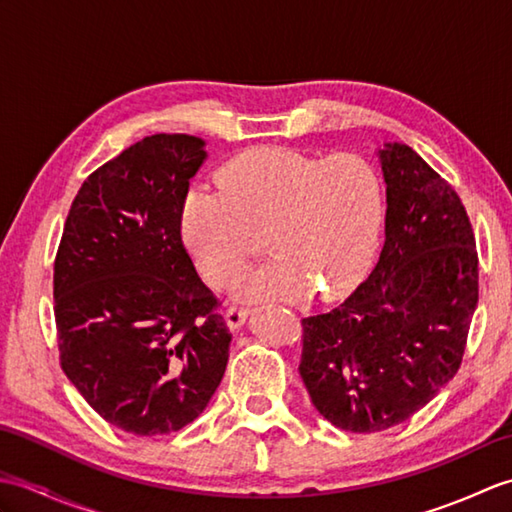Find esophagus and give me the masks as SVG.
I'll use <instances>...</instances> for the list:
<instances>
[{
    "label": "esophagus",
    "mask_w": 512,
    "mask_h": 512,
    "mask_svg": "<svg viewBox=\"0 0 512 512\" xmlns=\"http://www.w3.org/2000/svg\"><path fill=\"white\" fill-rule=\"evenodd\" d=\"M248 317V308L244 306H231L226 310V323L231 330H239Z\"/></svg>",
    "instance_id": "obj_1"
}]
</instances>
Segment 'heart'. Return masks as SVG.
Returning <instances> with one entry per match:
<instances>
[{"mask_svg": "<svg viewBox=\"0 0 512 512\" xmlns=\"http://www.w3.org/2000/svg\"><path fill=\"white\" fill-rule=\"evenodd\" d=\"M380 222L383 187L363 158L275 147L233 158L220 191L195 187L182 206L184 242L213 286L239 279L264 237L273 259L242 286L257 301L343 295L372 262Z\"/></svg>", "mask_w": 512, "mask_h": 512, "instance_id": "obj_1", "label": "heart"}]
</instances>
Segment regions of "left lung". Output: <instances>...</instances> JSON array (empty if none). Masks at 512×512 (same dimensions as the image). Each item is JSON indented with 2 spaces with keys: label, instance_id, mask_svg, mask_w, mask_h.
I'll return each mask as SVG.
<instances>
[{
  "label": "left lung",
  "instance_id": "8db88e82",
  "mask_svg": "<svg viewBox=\"0 0 512 512\" xmlns=\"http://www.w3.org/2000/svg\"><path fill=\"white\" fill-rule=\"evenodd\" d=\"M385 246L341 306L303 319L299 374L334 427L385 431L458 374L477 308V250L460 195L407 145L378 149Z\"/></svg>",
  "mask_w": 512,
  "mask_h": 512
}]
</instances>
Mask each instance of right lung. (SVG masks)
Wrapping results in <instances>:
<instances>
[{"label":"right lung","instance_id":"right-lung-1","mask_svg":"<svg viewBox=\"0 0 512 512\" xmlns=\"http://www.w3.org/2000/svg\"><path fill=\"white\" fill-rule=\"evenodd\" d=\"M204 140L156 134L81 184L54 259L65 376L114 427L162 436L209 405L231 332L182 244Z\"/></svg>","mask_w":512,"mask_h":512}]
</instances>
